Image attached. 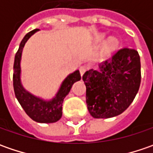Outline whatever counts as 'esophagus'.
Returning a JSON list of instances; mask_svg holds the SVG:
<instances>
[{"mask_svg":"<svg viewBox=\"0 0 153 153\" xmlns=\"http://www.w3.org/2000/svg\"><path fill=\"white\" fill-rule=\"evenodd\" d=\"M79 71H80V74H81V76H82L84 72L86 71V67L85 66H81L79 68Z\"/></svg>","mask_w":153,"mask_h":153,"instance_id":"1","label":"esophagus"}]
</instances>
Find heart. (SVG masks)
<instances>
[{
	"label": "heart",
	"mask_w": 153,
	"mask_h": 153,
	"mask_svg": "<svg viewBox=\"0 0 153 153\" xmlns=\"http://www.w3.org/2000/svg\"><path fill=\"white\" fill-rule=\"evenodd\" d=\"M104 39H105V36L102 35V36H100L99 41L101 42L104 41ZM117 46V41L115 38H111L108 42H107L106 46H105V48H106V51H107V52H111V51L114 50Z\"/></svg>",
	"instance_id": "1"
}]
</instances>
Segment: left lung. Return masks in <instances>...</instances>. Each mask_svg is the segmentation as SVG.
<instances>
[{
    "label": "left lung",
    "mask_w": 153,
    "mask_h": 153,
    "mask_svg": "<svg viewBox=\"0 0 153 153\" xmlns=\"http://www.w3.org/2000/svg\"><path fill=\"white\" fill-rule=\"evenodd\" d=\"M82 76L88 110L94 118L120 115L135 98L140 84V59L134 48H123Z\"/></svg>",
    "instance_id": "8db88e82"
}]
</instances>
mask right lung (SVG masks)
<instances>
[{"mask_svg":"<svg viewBox=\"0 0 153 153\" xmlns=\"http://www.w3.org/2000/svg\"><path fill=\"white\" fill-rule=\"evenodd\" d=\"M38 29L27 33L21 41L19 50L16 53L13 65V88L15 96L26 114L37 123H51L59 121L62 117V105L65 96L69 94L74 82L81 80L79 71L68 75L63 81L61 86L56 95L50 100H45L42 98L35 96L28 92L21 83L20 61L22 52L26 42L33 34L38 31Z\"/></svg>","mask_w":153,"mask_h":153,"instance_id":"right-lung-1","label":"right lung"}]
</instances>
